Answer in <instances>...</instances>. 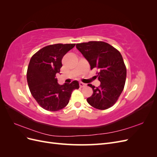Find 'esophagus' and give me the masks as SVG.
I'll return each mask as SVG.
<instances>
[{"instance_id":"esophagus-1","label":"esophagus","mask_w":157,"mask_h":157,"mask_svg":"<svg viewBox=\"0 0 157 157\" xmlns=\"http://www.w3.org/2000/svg\"><path fill=\"white\" fill-rule=\"evenodd\" d=\"M79 86L80 88H83V87H85L86 86V84H84L83 82H79Z\"/></svg>"}]
</instances>
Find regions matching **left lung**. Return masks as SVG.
Returning <instances> with one entry per match:
<instances>
[{
    "instance_id": "1",
    "label": "left lung",
    "mask_w": 157,
    "mask_h": 157,
    "mask_svg": "<svg viewBox=\"0 0 157 157\" xmlns=\"http://www.w3.org/2000/svg\"><path fill=\"white\" fill-rule=\"evenodd\" d=\"M90 65L98 69L97 75L101 84L99 87L88 84L93 90L87 101L93 107L104 110L112 107L119 98L124 87L126 68L122 55L111 45L102 41H90L77 44Z\"/></svg>"
}]
</instances>
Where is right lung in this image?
Here are the masks:
<instances>
[{"label":"right lung","instance_id":"1","mask_svg":"<svg viewBox=\"0 0 157 157\" xmlns=\"http://www.w3.org/2000/svg\"><path fill=\"white\" fill-rule=\"evenodd\" d=\"M75 44H56L44 47L32 56L27 80L30 92L40 106L50 111L61 110L67 105L72 92L79 88L74 80L60 85L56 78L62 67L61 59Z\"/></svg>","mask_w":157,"mask_h":157}]
</instances>
